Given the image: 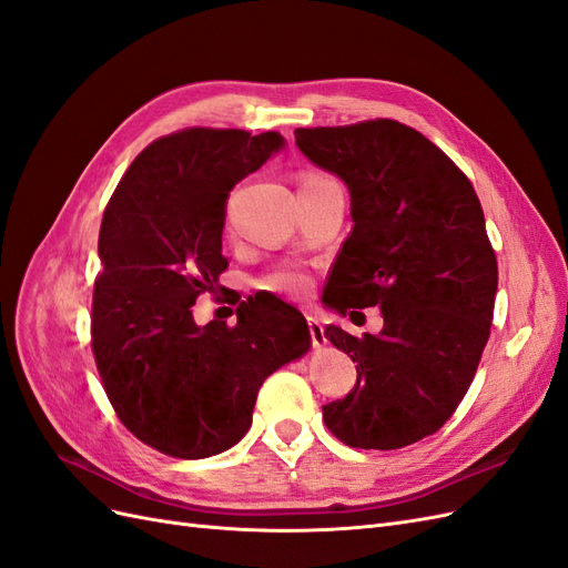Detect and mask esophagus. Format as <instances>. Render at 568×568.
Masks as SVG:
<instances>
[{"mask_svg": "<svg viewBox=\"0 0 568 568\" xmlns=\"http://www.w3.org/2000/svg\"><path fill=\"white\" fill-rule=\"evenodd\" d=\"M307 329H311V338H313V346H315V348L326 346L324 326L320 324V320H315V317H307Z\"/></svg>", "mask_w": 568, "mask_h": 568, "instance_id": "34e87169", "label": "esophagus"}]
</instances>
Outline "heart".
<instances>
[{
    "instance_id": "b5f03b06",
    "label": "heart",
    "mask_w": 568,
    "mask_h": 568,
    "mask_svg": "<svg viewBox=\"0 0 568 568\" xmlns=\"http://www.w3.org/2000/svg\"><path fill=\"white\" fill-rule=\"evenodd\" d=\"M320 178H324V175H307L305 180H320ZM263 286L267 291H274V294H282V296H303L305 291L311 288V277L296 267H280V270L267 274V277L263 280Z\"/></svg>"
}]
</instances>
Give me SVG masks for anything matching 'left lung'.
<instances>
[{"label": "left lung", "instance_id": "8db88e82", "mask_svg": "<svg viewBox=\"0 0 568 568\" xmlns=\"http://www.w3.org/2000/svg\"><path fill=\"white\" fill-rule=\"evenodd\" d=\"M294 134L351 192L353 230L324 303L351 317L376 305L384 317L376 336L324 329L351 355L357 384L322 419L351 448H405L453 417L490 336L497 261L484 209L469 178L398 120Z\"/></svg>", "mask_w": 568, "mask_h": 568}]
</instances>
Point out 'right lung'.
<instances>
[{"label":"right lung","mask_w":568,"mask_h":568,"mask_svg":"<svg viewBox=\"0 0 568 568\" xmlns=\"http://www.w3.org/2000/svg\"><path fill=\"white\" fill-rule=\"evenodd\" d=\"M284 146L280 132L186 128L132 161L99 230L92 353L118 419L149 448L203 459L251 426L267 376L311 348L305 317L236 307V324L199 326L192 305L227 270L232 186Z\"/></svg>","instance_id":"right-lung-1"}]
</instances>
